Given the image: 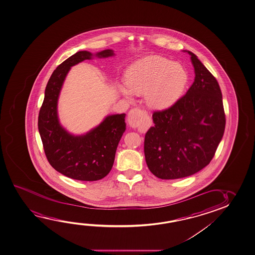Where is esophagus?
I'll return each mask as SVG.
<instances>
[{
	"label": "esophagus",
	"instance_id": "obj_1",
	"mask_svg": "<svg viewBox=\"0 0 255 255\" xmlns=\"http://www.w3.org/2000/svg\"><path fill=\"white\" fill-rule=\"evenodd\" d=\"M144 116H145L144 111H141L139 109H133L129 111L127 118L129 126L132 128H136L140 125L142 120L144 119Z\"/></svg>",
	"mask_w": 255,
	"mask_h": 255
}]
</instances>
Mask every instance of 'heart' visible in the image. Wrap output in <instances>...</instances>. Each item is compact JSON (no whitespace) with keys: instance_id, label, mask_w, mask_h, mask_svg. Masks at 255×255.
I'll return each instance as SVG.
<instances>
[{"instance_id":"1","label":"heart","mask_w":255,"mask_h":255,"mask_svg":"<svg viewBox=\"0 0 255 255\" xmlns=\"http://www.w3.org/2000/svg\"><path fill=\"white\" fill-rule=\"evenodd\" d=\"M188 75L179 63L160 56H148L132 64L126 74V85L118 89L126 98L142 95L149 107L165 111L181 98L188 84Z\"/></svg>"}]
</instances>
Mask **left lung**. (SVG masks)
Here are the masks:
<instances>
[{"mask_svg": "<svg viewBox=\"0 0 255 255\" xmlns=\"http://www.w3.org/2000/svg\"><path fill=\"white\" fill-rule=\"evenodd\" d=\"M195 80L172 107L152 114L154 126L144 137V157L156 177L174 180L203 169L214 157L225 128L220 87L189 51Z\"/></svg>", "mask_w": 255, "mask_h": 255, "instance_id": "obj_1", "label": "left lung"}]
</instances>
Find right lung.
Instances as JSON below:
<instances>
[{
	"mask_svg": "<svg viewBox=\"0 0 255 255\" xmlns=\"http://www.w3.org/2000/svg\"><path fill=\"white\" fill-rule=\"evenodd\" d=\"M114 55L111 49L95 54L88 51L76 52L56 68L45 88L38 116L44 153L56 171L74 180L98 181L111 172L118 143L126 131V114L109 115L88 132L74 135L59 122V94L71 67L94 57L102 59Z\"/></svg>",
	"mask_w": 255,
	"mask_h": 255,
	"instance_id": "right-lung-1",
	"label": "right lung"
}]
</instances>
